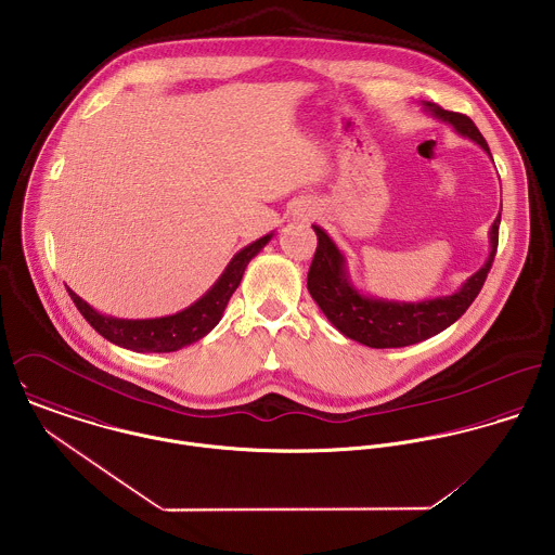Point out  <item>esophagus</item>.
Returning <instances> with one entry per match:
<instances>
[{"mask_svg":"<svg viewBox=\"0 0 555 555\" xmlns=\"http://www.w3.org/2000/svg\"><path fill=\"white\" fill-rule=\"evenodd\" d=\"M317 214V207H312V205H304V207H299V209H297L295 218H297L299 222H308V220H312Z\"/></svg>","mask_w":555,"mask_h":555,"instance_id":"1","label":"esophagus"}]
</instances>
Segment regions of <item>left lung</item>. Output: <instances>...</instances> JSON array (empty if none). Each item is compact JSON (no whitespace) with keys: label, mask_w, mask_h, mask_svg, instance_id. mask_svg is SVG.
<instances>
[{"label":"left lung","mask_w":555,"mask_h":555,"mask_svg":"<svg viewBox=\"0 0 555 555\" xmlns=\"http://www.w3.org/2000/svg\"><path fill=\"white\" fill-rule=\"evenodd\" d=\"M423 111L449 124L460 137L470 139L489 158L491 152L475 121L462 113L444 111L434 102H421ZM493 159V158H491ZM502 209V207H500ZM318 237L317 254L308 273V291L326 320L346 337L370 348H403L429 339L451 326L473 306L498 249L500 214L489 229V256L455 293L421 301H397L372 297L354 286L348 260L324 229L312 224Z\"/></svg>","instance_id":"8db88e82"}]
</instances>
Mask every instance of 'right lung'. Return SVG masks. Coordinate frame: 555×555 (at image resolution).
Segmentation results:
<instances>
[{"instance_id": "1", "label": "right lung", "mask_w": 555, "mask_h": 555, "mask_svg": "<svg viewBox=\"0 0 555 555\" xmlns=\"http://www.w3.org/2000/svg\"><path fill=\"white\" fill-rule=\"evenodd\" d=\"M273 238V233L251 241L231 258L216 284L185 310L159 318H115L98 312L77 293H70L75 306L82 318L108 341L115 346L134 350V352H175L183 346H190L203 339L224 317V310L241 284L245 267L249 260Z\"/></svg>"}]
</instances>
